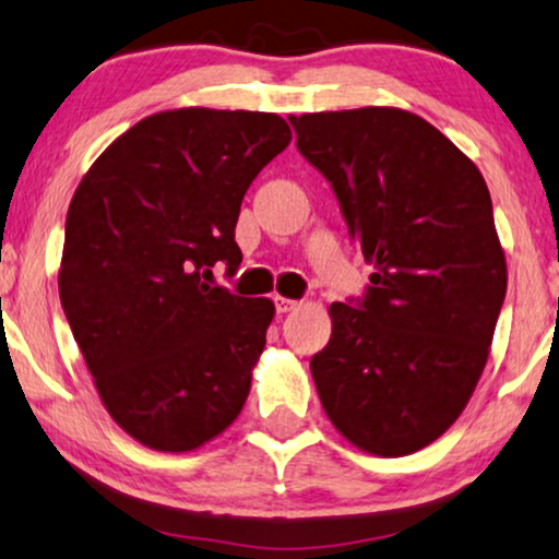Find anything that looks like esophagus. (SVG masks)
<instances>
[{"label": "esophagus", "instance_id": "1", "mask_svg": "<svg viewBox=\"0 0 559 559\" xmlns=\"http://www.w3.org/2000/svg\"><path fill=\"white\" fill-rule=\"evenodd\" d=\"M273 301H276V311L278 313H290V311H296V308H298V301H294V298L276 296V298H273Z\"/></svg>", "mask_w": 559, "mask_h": 559}]
</instances>
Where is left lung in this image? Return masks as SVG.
Here are the masks:
<instances>
[{"mask_svg": "<svg viewBox=\"0 0 559 559\" xmlns=\"http://www.w3.org/2000/svg\"><path fill=\"white\" fill-rule=\"evenodd\" d=\"M373 265L356 306L331 304L311 359L323 412L354 447L404 456L460 419L507 294L492 198L452 140L399 107L290 115Z\"/></svg>", "mask_w": 559, "mask_h": 559, "instance_id": "obj_1", "label": "left lung"}]
</instances>
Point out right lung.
Wrapping results in <instances>:
<instances>
[{
  "label": "right lung",
  "instance_id": "add662e5",
  "mask_svg": "<svg viewBox=\"0 0 559 559\" xmlns=\"http://www.w3.org/2000/svg\"><path fill=\"white\" fill-rule=\"evenodd\" d=\"M288 143L276 112L163 110L74 190L64 316L107 414L155 452H193L243 409L276 306L213 286V269L243 261L240 203Z\"/></svg>",
  "mask_w": 559,
  "mask_h": 559
}]
</instances>
